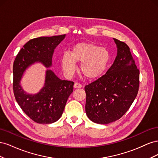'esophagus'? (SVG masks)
<instances>
[{
    "mask_svg": "<svg viewBox=\"0 0 158 158\" xmlns=\"http://www.w3.org/2000/svg\"><path fill=\"white\" fill-rule=\"evenodd\" d=\"M74 88H80L82 87V85L80 84H78V83H75L74 85Z\"/></svg>",
    "mask_w": 158,
    "mask_h": 158,
    "instance_id": "esophagus-1",
    "label": "esophagus"
}]
</instances>
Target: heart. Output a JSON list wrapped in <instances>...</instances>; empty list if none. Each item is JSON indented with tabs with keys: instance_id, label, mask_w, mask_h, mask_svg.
I'll return each mask as SVG.
<instances>
[{
	"instance_id": "b5f03b06",
	"label": "heart",
	"mask_w": 158,
	"mask_h": 158,
	"mask_svg": "<svg viewBox=\"0 0 158 158\" xmlns=\"http://www.w3.org/2000/svg\"><path fill=\"white\" fill-rule=\"evenodd\" d=\"M109 60V53L104 47L91 43L76 45L71 51L62 56L61 64L65 73L73 75L76 70V63H82L80 72L85 78L95 79L106 70Z\"/></svg>"
}]
</instances>
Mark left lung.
Wrapping results in <instances>:
<instances>
[{
    "mask_svg": "<svg viewBox=\"0 0 158 158\" xmlns=\"http://www.w3.org/2000/svg\"><path fill=\"white\" fill-rule=\"evenodd\" d=\"M117 55L112 66L94 82L85 86V113L94 123L108 124L121 118L131 106L139 88L140 71L130 48L113 38Z\"/></svg>",
    "mask_w": 158,
    "mask_h": 158,
    "instance_id": "1",
    "label": "left lung"
}]
</instances>
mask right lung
Returning a JSON list of instances; mask_svg holds the SVG:
<instances>
[{
  "mask_svg": "<svg viewBox=\"0 0 158 158\" xmlns=\"http://www.w3.org/2000/svg\"><path fill=\"white\" fill-rule=\"evenodd\" d=\"M66 35L40 37L30 40L19 51L13 64V90L19 106L31 119L40 124L55 123L62 116L74 82L62 80L51 70H47L44 86L35 94H29L20 85L26 70L36 63L46 68L52 66L56 47Z\"/></svg>",
  "mask_w": 158,
  "mask_h": 158,
  "instance_id": "add662e5",
  "label": "right lung"
}]
</instances>
